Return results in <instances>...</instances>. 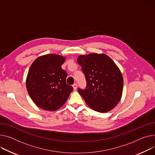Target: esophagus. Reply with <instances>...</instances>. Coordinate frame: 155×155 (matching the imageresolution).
<instances>
[{
    "label": "esophagus",
    "mask_w": 155,
    "mask_h": 155,
    "mask_svg": "<svg viewBox=\"0 0 155 155\" xmlns=\"http://www.w3.org/2000/svg\"><path fill=\"white\" fill-rule=\"evenodd\" d=\"M73 88H74V90H76L77 88V84L76 83L73 85Z\"/></svg>",
    "instance_id": "34e87169"
}]
</instances>
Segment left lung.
<instances>
[{"instance_id":"left-lung-1","label":"left lung","mask_w":155,"mask_h":155,"mask_svg":"<svg viewBox=\"0 0 155 155\" xmlns=\"http://www.w3.org/2000/svg\"><path fill=\"white\" fill-rule=\"evenodd\" d=\"M87 81L86 87L78 91L94 110L107 112L120 101L123 79L115 64L105 54H90L77 59Z\"/></svg>"}]
</instances>
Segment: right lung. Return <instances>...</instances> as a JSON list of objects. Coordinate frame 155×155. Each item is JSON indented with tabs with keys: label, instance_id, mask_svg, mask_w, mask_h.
Listing matches in <instances>:
<instances>
[{
	"label": "right lung",
	"instance_id": "add662e5",
	"mask_svg": "<svg viewBox=\"0 0 155 155\" xmlns=\"http://www.w3.org/2000/svg\"><path fill=\"white\" fill-rule=\"evenodd\" d=\"M65 60V57L55 54L41 56L28 70L27 91L35 104L43 110L58 109L73 91V87L66 83L67 72L61 67Z\"/></svg>",
	"mask_w": 155,
	"mask_h": 155
}]
</instances>
